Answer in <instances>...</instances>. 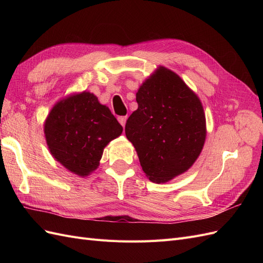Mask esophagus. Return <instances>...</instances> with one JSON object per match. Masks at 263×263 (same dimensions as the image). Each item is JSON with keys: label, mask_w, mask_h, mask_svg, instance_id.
Listing matches in <instances>:
<instances>
[{"label": "esophagus", "mask_w": 263, "mask_h": 263, "mask_svg": "<svg viewBox=\"0 0 263 263\" xmlns=\"http://www.w3.org/2000/svg\"><path fill=\"white\" fill-rule=\"evenodd\" d=\"M126 121H127V116H119V117H118V122L121 123L122 126H125Z\"/></svg>", "instance_id": "1"}]
</instances>
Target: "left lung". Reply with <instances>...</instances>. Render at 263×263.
<instances>
[{"label": "left lung", "mask_w": 263, "mask_h": 263, "mask_svg": "<svg viewBox=\"0 0 263 263\" xmlns=\"http://www.w3.org/2000/svg\"><path fill=\"white\" fill-rule=\"evenodd\" d=\"M138 108L127 119L126 137L150 181L163 183L185 172L206 137L202 103L182 79L163 67L142 83Z\"/></svg>", "instance_id": "left-lung-1"}]
</instances>
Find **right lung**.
I'll return each instance as SVG.
<instances>
[{
  "mask_svg": "<svg viewBox=\"0 0 263 263\" xmlns=\"http://www.w3.org/2000/svg\"><path fill=\"white\" fill-rule=\"evenodd\" d=\"M122 132L109 108L89 92L58 102L45 123L47 145L53 158L81 177L98 168L103 149Z\"/></svg>",
  "mask_w": 263,
  "mask_h": 263,
  "instance_id": "1",
  "label": "right lung"
}]
</instances>
